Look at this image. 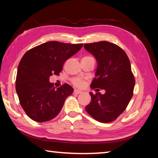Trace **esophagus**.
Returning a JSON list of instances; mask_svg holds the SVG:
<instances>
[{
  "label": "esophagus",
  "mask_w": 158,
  "mask_h": 158,
  "mask_svg": "<svg viewBox=\"0 0 158 158\" xmlns=\"http://www.w3.org/2000/svg\"><path fill=\"white\" fill-rule=\"evenodd\" d=\"M81 93H82V91L80 90H77V89L74 90V94H81Z\"/></svg>",
  "instance_id": "34e87169"
}]
</instances>
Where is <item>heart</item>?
<instances>
[{"label":"heart","mask_w":158,"mask_h":158,"mask_svg":"<svg viewBox=\"0 0 158 158\" xmlns=\"http://www.w3.org/2000/svg\"><path fill=\"white\" fill-rule=\"evenodd\" d=\"M88 57H89V56H88ZM73 83L75 85L77 86V87H83V86L84 85L83 81L82 79L79 78V77H77V78H75L74 80H73Z\"/></svg>","instance_id":"heart-1"}]
</instances>
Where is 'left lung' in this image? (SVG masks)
Here are the masks:
<instances>
[{"label":"left lung","instance_id":"obj_1","mask_svg":"<svg viewBox=\"0 0 158 158\" xmlns=\"http://www.w3.org/2000/svg\"><path fill=\"white\" fill-rule=\"evenodd\" d=\"M84 47L98 64L90 88L106 91L90 92L91 101L85 110L98 122H111L124 111L133 96L135 81L130 61L121 47L106 41L85 44Z\"/></svg>","mask_w":158,"mask_h":158}]
</instances>
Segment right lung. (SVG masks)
I'll list each match as a JSON object with an SVG mask.
<instances>
[{"mask_svg":"<svg viewBox=\"0 0 158 158\" xmlns=\"http://www.w3.org/2000/svg\"><path fill=\"white\" fill-rule=\"evenodd\" d=\"M51 41L29 49L17 70L16 90L26 114L36 122H44L58 115L64 101L73 92L68 84L54 87L49 77L59 75L64 62L83 47Z\"/></svg>","mask_w":158,"mask_h":158,"instance_id":"right-lung-1","label":"right lung"}]
</instances>
